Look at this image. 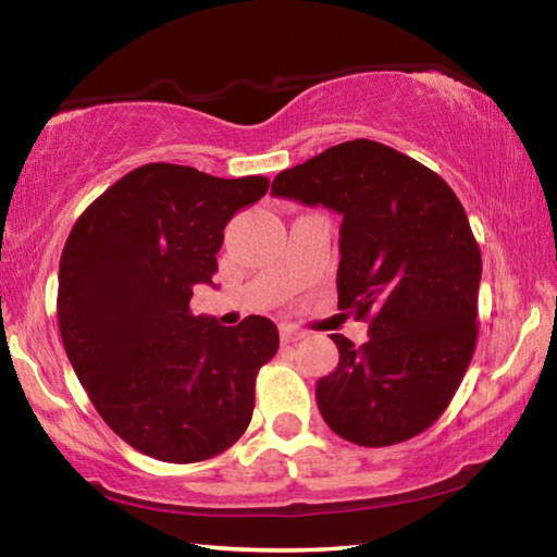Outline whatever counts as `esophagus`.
Masks as SVG:
<instances>
[{
  "label": "esophagus",
  "mask_w": 557,
  "mask_h": 557,
  "mask_svg": "<svg viewBox=\"0 0 557 557\" xmlns=\"http://www.w3.org/2000/svg\"><path fill=\"white\" fill-rule=\"evenodd\" d=\"M299 338H305V332H299V329H292V326H282L280 329V342L282 344H295Z\"/></svg>",
  "instance_id": "obj_1"
}]
</instances>
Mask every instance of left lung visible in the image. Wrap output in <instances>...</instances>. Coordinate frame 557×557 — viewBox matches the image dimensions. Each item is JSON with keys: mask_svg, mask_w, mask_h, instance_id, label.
<instances>
[{"mask_svg": "<svg viewBox=\"0 0 557 557\" xmlns=\"http://www.w3.org/2000/svg\"><path fill=\"white\" fill-rule=\"evenodd\" d=\"M272 196L342 213L338 309L369 322L361 346L332 336L338 366L317 383L326 425L361 447L425 432L479 334L482 252L457 194L412 157L354 139L280 172Z\"/></svg>", "mask_w": 557, "mask_h": 557, "instance_id": "1", "label": "left lung"}]
</instances>
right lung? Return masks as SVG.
<instances>
[{
    "label": "right lung",
    "instance_id": "obj_1",
    "mask_svg": "<svg viewBox=\"0 0 557 557\" xmlns=\"http://www.w3.org/2000/svg\"><path fill=\"white\" fill-rule=\"evenodd\" d=\"M268 186L265 176L145 164L98 196L65 240V354L108 428L147 457L211 459L250 425L277 326L256 314L221 326L194 317L188 301L196 285H213L225 223Z\"/></svg>",
    "mask_w": 557,
    "mask_h": 557
}]
</instances>
